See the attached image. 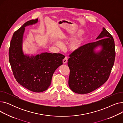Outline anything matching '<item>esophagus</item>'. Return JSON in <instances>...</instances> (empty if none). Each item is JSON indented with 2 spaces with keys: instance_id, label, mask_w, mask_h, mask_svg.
Listing matches in <instances>:
<instances>
[{
  "instance_id": "1",
  "label": "esophagus",
  "mask_w": 123,
  "mask_h": 123,
  "mask_svg": "<svg viewBox=\"0 0 123 123\" xmlns=\"http://www.w3.org/2000/svg\"><path fill=\"white\" fill-rule=\"evenodd\" d=\"M67 60H68V58L66 56H65V58L63 60V62L64 63V64H66L67 62Z\"/></svg>"
}]
</instances>
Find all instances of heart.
<instances>
[{
  "instance_id": "b5f03b06",
  "label": "heart",
  "mask_w": 123,
  "mask_h": 123,
  "mask_svg": "<svg viewBox=\"0 0 123 123\" xmlns=\"http://www.w3.org/2000/svg\"><path fill=\"white\" fill-rule=\"evenodd\" d=\"M82 33H83V31L82 30H79L78 32H77V33L76 34V35L79 36L81 35ZM84 40H85V38H81L79 39L74 40L71 42L70 43L69 46V48L70 50L72 51H74L79 49L81 47ZM56 44L58 46H60L61 45V43L60 42H57Z\"/></svg>"
}]
</instances>
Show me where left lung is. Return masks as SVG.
I'll return each instance as SVG.
<instances>
[{
    "instance_id": "1",
    "label": "left lung",
    "mask_w": 123,
    "mask_h": 123,
    "mask_svg": "<svg viewBox=\"0 0 123 123\" xmlns=\"http://www.w3.org/2000/svg\"><path fill=\"white\" fill-rule=\"evenodd\" d=\"M96 39L98 40L83 45L69 55L68 84L76 93L94 91L104 84L110 75L116 55L113 37L103 27ZM99 46L101 50L96 52L94 49Z\"/></svg>"
}]
</instances>
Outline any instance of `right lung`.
<instances>
[{
	"instance_id": "obj_1",
	"label": "right lung",
	"mask_w": 123,
	"mask_h": 123,
	"mask_svg": "<svg viewBox=\"0 0 123 123\" xmlns=\"http://www.w3.org/2000/svg\"><path fill=\"white\" fill-rule=\"evenodd\" d=\"M38 19L25 23L12 36L9 49V61L17 82L34 92H42L50 86L57 68L63 64L64 55L42 53L34 56L24 55L22 43L25 27L36 23Z\"/></svg>"
}]
</instances>
